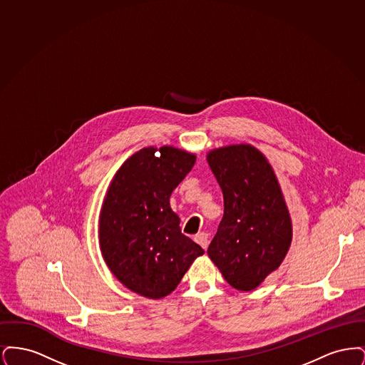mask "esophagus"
<instances>
[{
  "mask_svg": "<svg viewBox=\"0 0 365 365\" xmlns=\"http://www.w3.org/2000/svg\"><path fill=\"white\" fill-rule=\"evenodd\" d=\"M194 241L198 243L202 249H207L209 245L208 234H205V232H200L198 235H195V237H194Z\"/></svg>",
  "mask_w": 365,
  "mask_h": 365,
  "instance_id": "1",
  "label": "esophagus"
}]
</instances>
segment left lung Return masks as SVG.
<instances>
[{
  "label": "left lung",
  "mask_w": 365,
  "mask_h": 365,
  "mask_svg": "<svg viewBox=\"0 0 365 365\" xmlns=\"http://www.w3.org/2000/svg\"><path fill=\"white\" fill-rule=\"evenodd\" d=\"M225 200V215L208 256L228 284L255 290L289 252L293 230L277 175L250 145H231L207 156Z\"/></svg>",
  "instance_id": "left-lung-1"
}]
</instances>
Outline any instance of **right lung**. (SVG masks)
Wrapping results in <instances>:
<instances>
[{"mask_svg":"<svg viewBox=\"0 0 365 365\" xmlns=\"http://www.w3.org/2000/svg\"><path fill=\"white\" fill-rule=\"evenodd\" d=\"M194 163L195 155L174 146L143 148L112 179L100 213V247L112 274L134 293L153 299L173 293L204 255L182 234L170 207Z\"/></svg>","mask_w":365,"mask_h":365,"instance_id":"1","label":"right lung"}]
</instances>
